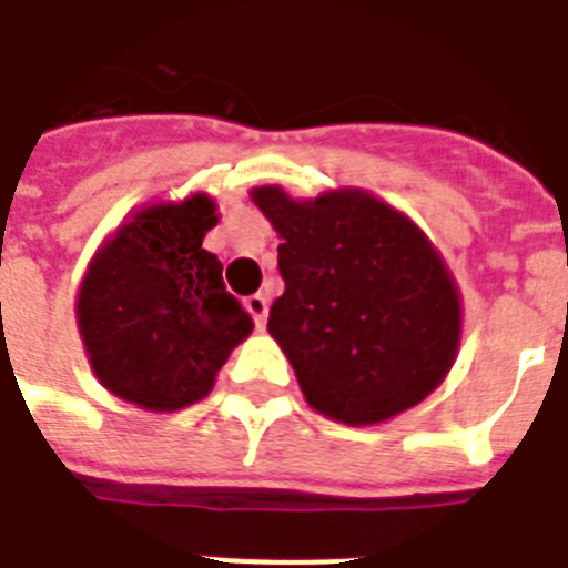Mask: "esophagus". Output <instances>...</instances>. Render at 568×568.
<instances>
[{
    "label": "esophagus",
    "instance_id": "obj_1",
    "mask_svg": "<svg viewBox=\"0 0 568 568\" xmlns=\"http://www.w3.org/2000/svg\"><path fill=\"white\" fill-rule=\"evenodd\" d=\"M267 295H250L246 297V310H250V316L255 318V327H264V322H267Z\"/></svg>",
    "mask_w": 568,
    "mask_h": 568
}]
</instances>
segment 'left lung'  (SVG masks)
Instances as JSON below:
<instances>
[{
	"instance_id": "8db88e82",
	"label": "left lung",
	"mask_w": 568,
	"mask_h": 568,
	"mask_svg": "<svg viewBox=\"0 0 568 568\" xmlns=\"http://www.w3.org/2000/svg\"><path fill=\"white\" fill-rule=\"evenodd\" d=\"M280 234L285 292L267 331L306 403L352 427L413 409L443 385L464 331L460 288L430 237L367 189L250 192Z\"/></svg>"
}]
</instances>
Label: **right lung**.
<instances>
[{
    "instance_id": "add662e5",
    "label": "right lung",
    "mask_w": 568,
    "mask_h": 568,
    "mask_svg": "<svg viewBox=\"0 0 568 568\" xmlns=\"http://www.w3.org/2000/svg\"><path fill=\"white\" fill-rule=\"evenodd\" d=\"M216 201L195 192L125 216L95 250L78 288V331L90 369L113 397L146 413H178L213 390L250 313L225 292L204 234Z\"/></svg>"
}]
</instances>
